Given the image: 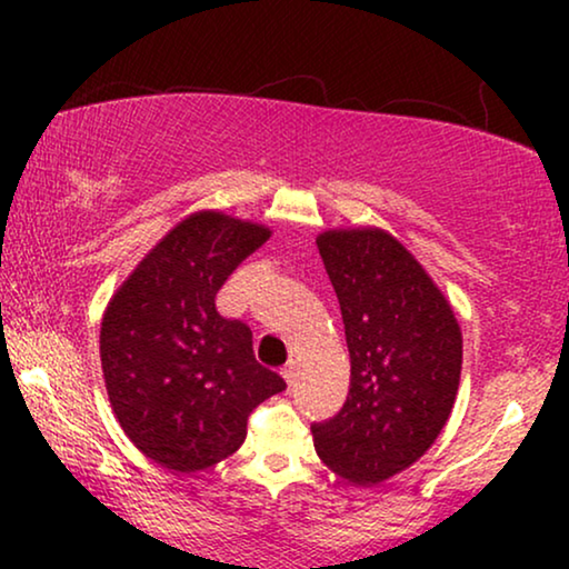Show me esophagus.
<instances>
[{"mask_svg":"<svg viewBox=\"0 0 569 569\" xmlns=\"http://www.w3.org/2000/svg\"><path fill=\"white\" fill-rule=\"evenodd\" d=\"M295 376H298V372H295V362H287L282 368V378L287 380V386L295 383Z\"/></svg>","mask_w":569,"mask_h":569,"instance_id":"obj_1","label":"esophagus"}]
</instances>
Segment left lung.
Returning <instances> with one entry per match:
<instances>
[{
  "label": "left lung",
  "instance_id": "8db88e82",
  "mask_svg": "<svg viewBox=\"0 0 569 569\" xmlns=\"http://www.w3.org/2000/svg\"><path fill=\"white\" fill-rule=\"evenodd\" d=\"M316 243L339 298L352 378L345 407L310 430L333 473L378 485L425 456L446 427L461 380V329L388 232L329 230Z\"/></svg>",
  "mask_w": 569,
  "mask_h": 569
}]
</instances>
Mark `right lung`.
I'll return each mask as SVG.
<instances>
[{
	"instance_id": "obj_1",
	"label": "right lung",
	"mask_w": 569,
	"mask_h": 569,
	"mask_svg": "<svg viewBox=\"0 0 569 569\" xmlns=\"http://www.w3.org/2000/svg\"><path fill=\"white\" fill-rule=\"evenodd\" d=\"M269 240L261 224L199 212L139 263L100 326V362L123 432L170 471L207 469L243 446L251 411L284 391L253 357V331L217 292Z\"/></svg>"
}]
</instances>
